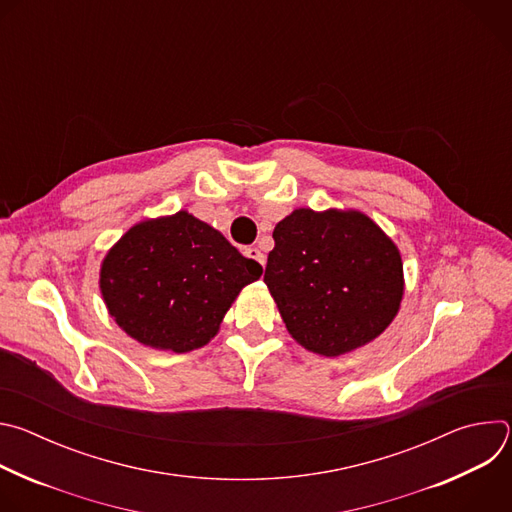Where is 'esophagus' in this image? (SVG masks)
I'll list each match as a JSON object with an SVG mask.
<instances>
[{"mask_svg":"<svg viewBox=\"0 0 512 512\" xmlns=\"http://www.w3.org/2000/svg\"><path fill=\"white\" fill-rule=\"evenodd\" d=\"M243 253H245V257H249V259L257 261L261 267L265 265V255L261 253V249H257V247H247Z\"/></svg>","mask_w":512,"mask_h":512,"instance_id":"esophagus-1","label":"esophagus"}]
</instances>
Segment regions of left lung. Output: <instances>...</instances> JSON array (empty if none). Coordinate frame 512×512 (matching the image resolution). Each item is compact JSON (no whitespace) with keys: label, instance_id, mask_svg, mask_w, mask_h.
Here are the masks:
<instances>
[{"label":"left lung","instance_id":"8db88e82","mask_svg":"<svg viewBox=\"0 0 512 512\" xmlns=\"http://www.w3.org/2000/svg\"><path fill=\"white\" fill-rule=\"evenodd\" d=\"M265 277L287 332L322 356L381 336L403 300L397 245L360 210L296 208L273 231Z\"/></svg>","mask_w":512,"mask_h":512}]
</instances>
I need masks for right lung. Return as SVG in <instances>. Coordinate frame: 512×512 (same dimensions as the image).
<instances>
[{
    "instance_id": "right-lung-1",
    "label": "right lung",
    "mask_w": 512,
    "mask_h": 512,
    "mask_svg": "<svg viewBox=\"0 0 512 512\" xmlns=\"http://www.w3.org/2000/svg\"><path fill=\"white\" fill-rule=\"evenodd\" d=\"M261 273L214 227L180 210L133 225L107 251L99 287L127 336L182 354L216 336L241 289Z\"/></svg>"
}]
</instances>
